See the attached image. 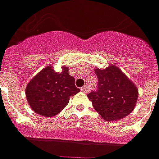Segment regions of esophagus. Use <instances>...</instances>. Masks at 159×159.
Returning <instances> with one entry per match:
<instances>
[{"instance_id": "esophagus-1", "label": "esophagus", "mask_w": 159, "mask_h": 159, "mask_svg": "<svg viewBox=\"0 0 159 159\" xmlns=\"http://www.w3.org/2000/svg\"><path fill=\"white\" fill-rule=\"evenodd\" d=\"M81 90L84 92V93H88L89 92V86L88 85H85V86H83V88H81Z\"/></svg>"}]
</instances>
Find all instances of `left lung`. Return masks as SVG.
I'll return each mask as SVG.
<instances>
[{
    "label": "left lung",
    "mask_w": 159,
    "mask_h": 159,
    "mask_svg": "<svg viewBox=\"0 0 159 159\" xmlns=\"http://www.w3.org/2000/svg\"><path fill=\"white\" fill-rule=\"evenodd\" d=\"M97 89L88 94L93 107L107 121H114L127 116L134 110L138 99V89L123 72L115 66L95 70Z\"/></svg>",
    "instance_id": "obj_1"
}]
</instances>
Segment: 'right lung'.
Returning <instances> with one entry per match:
<instances>
[{
	"label": "right lung",
	"mask_w": 159,
	"mask_h": 159,
	"mask_svg": "<svg viewBox=\"0 0 159 159\" xmlns=\"http://www.w3.org/2000/svg\"><path fill=\"white\" fill-rule=\"evenodd\" d=\"M68 67H63L61 73L52 66L43 69L27 84L25 95L35 113L52 117L68 104L70 97L80 89L75 85V78L70 76Z\"/></svg>",
	"instance_id": "1"
}]
</instances>
